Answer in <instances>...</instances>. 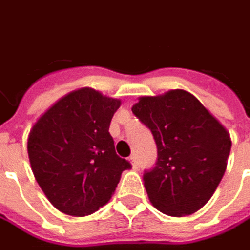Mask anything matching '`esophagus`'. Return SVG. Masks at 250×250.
<instances>
[{
    "label": "esophagus",
    "instance_id": "1",
    "mask_svg": "<svg viewBox=\"0 0 250 250\" xmlns=\"http://www.w3.org/2000/svg\"><path fill=\"white\" fill-rule=\"evenodd\" d=\"M129 162L132 163V166H133V168L139 167V165H137V161H136L135 155H130V156H129Z\"/></svg>",
    "mask_w": 250,
    "mask_h": 250
}]
</instances>
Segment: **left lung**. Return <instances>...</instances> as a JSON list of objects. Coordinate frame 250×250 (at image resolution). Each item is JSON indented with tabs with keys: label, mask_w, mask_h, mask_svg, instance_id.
<instances>
[{
	"label": "left lung",
	"mask_w": 250,
	"mask_h": 250,
	"mask_svg": "<svg viewBox=\"0 0 250 250\" xmlns=\"http://www.w3.org/2000/svg\"><path fill=\"white\" fill-rule=\"evenodd\" d=\"M132 111L151 130L158 148L155 166L143 175L152 206L170 216L199 211L226 171L229 132L184 89L143 96Z\"/></svg>",
	"instance_id": "8db88e82"
}]
</instances>
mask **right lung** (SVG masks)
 Segmentation results:
<instances>
[{
    "mask_svg": "<svg viewBox=\"0 0 250 250\" xmlns=\"http://www.w3.org/2000/svg\"><path fill=\"white\" fill-rule=\"evenodd\" d=\"M118 99L92 88L70 92L38 120L28 137L31 168L43 193L61 212L89 215L104 206L132 167L115 154L108 133Z\"/></svg>",
    "mask_w": 250,
    "mask_h": 250,
    "instance_id": "add662e5",
    "label": "right lung"
}]
</instances>
